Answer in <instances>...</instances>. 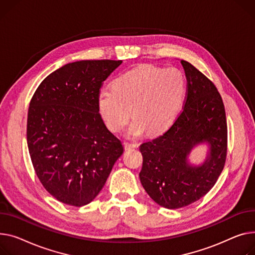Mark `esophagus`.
Instances as JSON below:
<instances>
[{
	"label": "esophagus",
	"instance_id": "34e87169",
	"mask_svg": "<svg viewBox=\"0 0 255 255\" xmlns=\"http://www.w3.org/2000/svg\"><path fill=\"white\" fill-rule=\"evenodd\" d=\"M137 146L136 143H130V142H124V147L125 149H131V148H135Z\"/></svg>",
	"mask_w": 255,
	"mask_h": 255
}]
</instances>
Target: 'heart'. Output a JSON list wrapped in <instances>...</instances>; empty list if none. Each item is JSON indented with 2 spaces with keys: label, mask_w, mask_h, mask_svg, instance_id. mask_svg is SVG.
<instances>
[{
  "label": "heart",
  "mask_w": 255,
  "mask_h": 255,
  "mask_svg": "<svg viewBox=\"0 0 255 255\" xmlns=\"http://www.w3.org/2000/svg\"><path fill=\"white\" fill-rule=\"evenodd\" d=\"M185 94V79L176 67L142 64L119 76L113 89L98 92L97 107L106 125L121 132L132 116L130 135L138 136L146 130L157 135L171 125Z\"/></svg>",
  "instance_id": "b5f03b06"
}]
</instances>
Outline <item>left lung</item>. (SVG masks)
Returning <instances> with one entry per match:
<instances>
[{
	"mask_svg": "<svg viewBox=\"0 0 255 255\" xmlns=\"http://www.w3.org/2000/svg\"><path fill=\"white\" fill-rule=\"evenodd\" d=\"M186 77L181 112L163 134L140 145L141 184L162 207L177 209L204 197L226 164L228 125L224 101L211 80L190 62L180 61ZM206 141L211 155L200 167L186 163L194 145Z\"/></svg>",
	"mask_w": 255,
	"mask_h": 255,
	"instance_id": "left-lung-1",
	"label": "left lung"
}]
</instances>
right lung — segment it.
I'll return each instance as SVG.
<instances>
[{
	"label": "right lung",
	"mask_w": 255,
	"mask_h": 255,
	"mask_svg": "<svg viewBox=\"0 0 255 255\" xmlns=\"http://www.w3.org/2000/svg\"><path fill=\"white\" fill-rule=\"evenodd\" d=\"M122 60L67 63L46 77L28 108L26 139L45 190L81 207L103 190L122 141L107 128L97 107L104 82Z\"/></svg>",
	"instance_id": "add662e5"
}]
</instances>
